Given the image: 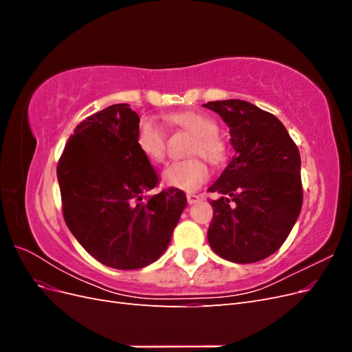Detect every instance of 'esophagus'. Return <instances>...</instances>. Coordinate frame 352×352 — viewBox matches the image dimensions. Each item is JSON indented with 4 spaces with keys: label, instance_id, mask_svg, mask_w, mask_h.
Here are the masks:
<instances>
[{
    "label": "esophagus",
    "instance_id": "34e87169",
    "mask_svg": "<svg viewBox=\"0 0 352 352\" xmlns=\"http://www.w3.org/2000/svg\"><path fill=\"white\" fill-rule=\"evenodd\" d=\"M186 199H188V204H195V202H198L201 199V195H198V194H188Z\"/></svg>",
    "mask_w": 352,
    "mask_h": 352
}]
</instances>
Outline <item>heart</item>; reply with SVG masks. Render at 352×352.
<instances>
[{
  "label": "heart",
  "mask_w": 352,
  "mask_h": 352,
  "mask_svg": "<svg viewBox=\"0 0 352 352\" xmlns=\"http://www.w3.org/2000/svg\"><path fill=\"white\" fill-rule=\"evenodd\" d=\"M167 122L194 135L189 154H199L211 164H221L228 158V144L217 133L219 124L208 114L186 110L166 117ZM135 141L138 150L150 162H163L166 155V133L163 127L150 117H142L136 126ZM208 177V168L201 157H190L170 163L163 170V184L182 190H195Z\"/></svg>",
  "instance_id": "obj_1"
}]
</instances>
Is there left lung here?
I'll return each mask as SVG.
<instances>
[{"label":"left lung","instance_id":"left-lung-1","mask_svg":"<svg viewBox=\"0 0 352 352\" xmlns=\"http://www.w3.org/2000/svg\"><path fill=\"white\" fill-rule=\"evenodd\" d=\"M230 127L235 155L210 192V247L248 264L267 258L289 235L302 207L301 157L278 117L242 100L210 101Z\"/></svg>","mask_w":352,"mask_h":352}]
</instances>
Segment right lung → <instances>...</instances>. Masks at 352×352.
<instances>
[{"mask_svg":"<svg viewBox=\"0 0 352 352\" xmlns=\"http://www.w3.org/2000/svg\"><path fill=\"white\" fill-rule=\"evenodd\" d=\"M138 123L129 104L87 117L57 164L67 228L95 260L120 270L162 257L186 207L185 192L176 188L144 195L160 180L136 146Z\"/></svg>","mask_w":352,"mask_h":352,"instance_id":"right-lung-1","label":"right lung"}]
</instances>
